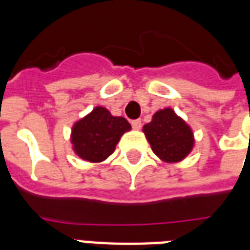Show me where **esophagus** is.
<instances>
[{
  "label": "esophagus",
  "mask_w": 250,
  "mask_h": 250,
  "mask_svg": "<svg viewBox=\"0 0 250 250\" xmlns=\"http://www.w3.org/2000/svg\"><path fill=\"white\" fill-rule=\"evenodd\" d=\"M131 125H132V127L135 129H140L141 128V121H140V119H133V121H131Z\"/></svg>",
  "instance_id": "34e87169"
}]
</instances>
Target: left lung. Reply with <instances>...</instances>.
I'll use <instances>...</instances> for the list:
<instances>
[{
  "label": "left lung",
  "instance_id": "left-lung-1",
  "mask_svg": "<svg viewBox=\"0 0 250 250\" xmlns=\"http://www.w3.org/2000/svg\"><path fill=\"white\" fill-rule=\"evenodd\" d=\"M144 133L153 152L166 162L183 160L193 146L192 131L171 109L157 111L144 125Z\"/></svg>",
  "mask_w": 250,
  "mask_h": 250
}]
</instances>
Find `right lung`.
I'll use <instances>...</instances> for the list:
<instances>
[{"label": "right lung", "instance_id": "obj_1", "mask_svg": "<svg viewBox=\"0 0 250 250\" xmlns=\"http://www.w3.org/2000/svg\"><path fill=\"white\" fill-rule=\"evenodd\" d=\"M131 125L125 118L113 117L104 107L96 109L72 128L76 154L89 162H101L115 150V145Z\"/></svg>", "mask_w": 250, "mask_h": 250}]
</instances>
